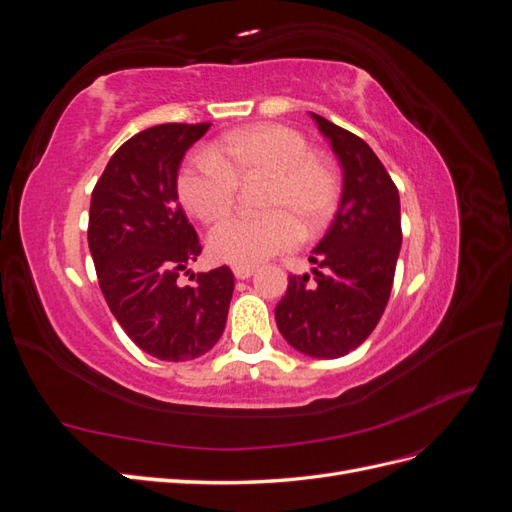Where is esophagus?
Instances as JSON below:
<instances>
[{"label": "esophagus", "mask_w": 512, "mask_h": 512, "mask_svg": "<svg viewBox=\"0 0 512 512\" xmlns=\"http://www.w3.org/2000/svg\"><path fill=\"white\" fill-rule=\"evenodd\" d=\"M232 273H235L237 280H247V277H252L256 273L254 267H232Z\"/></svg>", "instance_id": "34e87169"}]
</instances>
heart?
Here are the masks:
<instances>
[{
	"label": "heart",
	"instance_id": "1",
	"mask_svg": "<svg viewBox=\"0 0 512 512\" xmlns=\"http://www.w3.org/2000/svg\"><path fill=\"white\" fill-rule=\"evenodd\" d=\"M269 177L265 213L228 215L209 232V252L232 267H256L297 243V228L314 232L331 218L337 200L333 170L314 158L305 136L286 126L230 132L211 151L183 162L177 194L200 222H215L232 207L239 179Z\"/></svg>",
	"mask_w": 512,
	"mask_h": 512
}]
</instances>
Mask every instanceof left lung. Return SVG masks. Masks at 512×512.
Wrapping results in <instances>:
<instances>
[{
	"label": "left lung",
	"mask_w": 512,
	"mask_h": 512,
	"mask_svg": "<svg viewBox=\"0 0 512 512\" xmlns=\"http://www.w3.org/2000/svg\"><path fill=\"white\" fill-rule=\"evenodd\" d=\"M309 117L342 166V198L309 256L314 280L288 277L275 322L294 350L339 359L365 342L389 303L401 250L399 192L363 138L316 113Z\"/></svg>",
	"instance_id": "1"
}]
</instances>
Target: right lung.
<instances>
[{
	"instance_id": "1",
	"label": "right lung",
	"mask_w": 512,
	"mask_h": 512,
	"mask_svg": "<svg viewBox=\"0 0 512 512\" xmlns=\"http://www.w3.org/2000/svg\"><path fill=\"white\" fill-rule=\"evenodd\" d=\"M211 123H162L138 132L108 160L91 194L89 252L100 290L121 329L160 361H192L224 333L235 275L228 267L190 273L200 256L179 207L181 160Z\"/></svg>"
}]
</instances>
